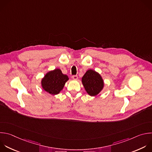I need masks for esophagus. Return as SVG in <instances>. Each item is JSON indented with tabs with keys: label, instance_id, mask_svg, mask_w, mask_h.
I'll return each instance as SVG.
<instances>
[{
	"label": "esophagus",
	"instance_id": "obj_1",
	"mask_svg": "<svg viewBox=\"0 0 152 152\" xmlns=\"http://www.w3.org/2000/svg\"><path fill=\"white\" fill-rule=\"evenodd\" d=\"M72 78L74 79V80H77L78 79V76L77 75H74L72 76Z\"/></svg>",
	"mask_w": 152,
	"mask_h": 152
}]
</instances>
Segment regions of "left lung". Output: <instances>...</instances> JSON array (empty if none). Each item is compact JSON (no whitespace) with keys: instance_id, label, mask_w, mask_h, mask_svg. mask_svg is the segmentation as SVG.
I'll return each instance as SVG.
<instances>
[{"instance_id":"8db88e82","label":"left lung","mask_w":152,"mask_h":152,"mask_svg":"<svg viewBox=\"0 0 152 152\" xmlns=\"http://www.w3.org/2000/svg\"><path fill=\"white\" fill-rule=\"evenodd\" d=\"M82 83L86 92L92 96L99 94L104 86L102 76L92 69H89L86 72L82 78Z\"/></svg>"}]
</instances>
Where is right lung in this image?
I'll use <instances>...</instances> for the list:
<instances>
[{
  "mask_svg": "<svg viewBox=\"0 0 152 152\" xmlns=\"http://www.w3.org/2000/svg\"><path fill=\"white\" fill-rule=\"evenodd\" d=\"M69 78L59 69L47 72L41 80L42 89L50 95H57L63 89Z\"/></svg>",
  "mask_w": 152,
  "mask_h": 152,
  "instance_id": "1",
  "label": "right lung"
}]
</instances>
